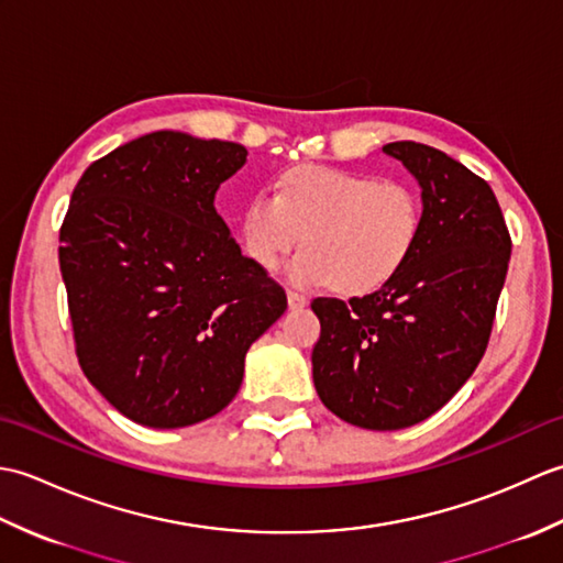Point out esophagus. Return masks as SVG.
Instances as JSON below:
<instances>
[{
  "mask_svg": "<svg viewBox=\"0 0 563 563\" xmlns=\"http://www.w3.org/2000/svg\"><path fill=\"white\" fill-rule=\"evenodd\" d=\"M307 297L305 295H300V292H295V290H290L288 292V305H290V309H302V307H307Z\"/></svg>",
  "mask_w": 563,
  "mask_h": 563,
  "instance_id": "1",
  "label": "esophagus"
}]
</instances>
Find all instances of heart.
<instances>
[{
  "label": "heart",
  "instance_id": "heart-1",
  "mask_svg": "<svg viewBox=\"0 0 563 563\" xmlns=\"http://www.w3.org/2000/svg\"><path fill=\"white\" fill-rule=\"evenodd\" d=\"M423 227L418 190L397 178L302 164L283 172L271 196H256L239 214L244 254L273 271L302 240L290 263L297 288L365 295L387 285L411 258Z\"/></svg>",
  "mask_w": 563,
  "mask_h": 563
}]
</instances>
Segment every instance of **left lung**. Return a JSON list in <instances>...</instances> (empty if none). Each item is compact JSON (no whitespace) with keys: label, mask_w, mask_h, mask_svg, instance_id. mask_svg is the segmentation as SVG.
<instances>
[{"label":"left lung","mask_w":563,"mask_h":563,"mask_svg":"<svg viewBox=\"0 0 563 563\" xmlns=\"http://www.w3.org/2000/svg\"><path fill=\"white\" fill-rule=\"evenodd\" d=\"M382 152L421 186V236L377 292L312 302V375L341 421L399 430L442 409L479 365L512 244L492 186L464 164L409 140Z\"/></svg>","instance_id":"8db88e82"}]
</instances>
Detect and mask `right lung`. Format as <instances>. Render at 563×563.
<instances>
[{
	"label": "right lung",
	"mask_w": 563,
	"mask_h": 563,
	"mask_svg": "<svg viewBox=\"0 0 563 563\" xmlns=\"http://www.w3.org/2000/svg\"><path fill=\"white\" fill-rule=\"evenodd\" d=\"M246 154L157 130L93 162L71 190L59 271L79 365L140 426L220 413L242 387L249 345L288 309L214 210Z\"/></svg>",
	"instance_id": "1"
}]
</instances>
